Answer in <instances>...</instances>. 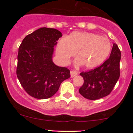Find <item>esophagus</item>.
<instances>
[{
	"mask_svg": "<svg viewBox=\"0 0 133 133\" xmlns=\"http://www.w3.org/2000/svg\"><path fill=\"white\" fill-rule=\"evenodd\" d=\"M77 75V72L75 71V70H72V71H71V77H75V76Z\"/></svg>",
	"mask_w": 133,
	"mask_h": 133,
	"instance_id": "1",
	"label": "esophagus"
}]
</instances>
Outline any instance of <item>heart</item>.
<instances>
[{"instance_id":"obj_1","label":"heart","mask_w":133,"mask_h":133,"mask_svg":"<svg viewBox=\"0 0 133 133\" xmlns=\"http://www.w3.org/2000/svg\"><path fill=\"white\" fill-rule=\"evenodd\" d=\"M111 50V42L106 37L94 33L74 32L58 42L56 54L61 61L68 63L77 52L81 64L91 69L101 64Z\"/></svg>"}]
</instances>
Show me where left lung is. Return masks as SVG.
Returning <instances> with one entry per match:
<instances>
[{
  "label": "left lung",
  "mask_w": 133,
  "mask_h": 133,
  "mask_svg": "<svg viewBox=\"0 0 133 133\" xmlns=\"http://www.w3.org/2000/svg\"><path fill=\"white\" fill-rule=\"evenodd\" d=\"M121 54L114 43L110 56L102 65L88 72H82L84 83L79 91L85 98L96 100L110 94L120 76Z\"/></svg>",
  "instance_id": "obj_1"
}]
</instances>
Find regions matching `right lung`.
<instances>
[{"label":"right lung","mask_w":133,"mask_h":133,"mask_svg":"<svg viewBox=\"0 0 133 133\" xmlns=\"http://www.w3.org/2000/svg\"><path fill=\"white\" fill-rule=\"evenodd\" d=\"M62 37L56 29L42 27L27 35L19 47L17 76L28 94L39 99L54 96L61 84L69 78L67 68L52 61L54 47Z\"/></svg>","instance_id":"right-lung-1"}]
</instances>
